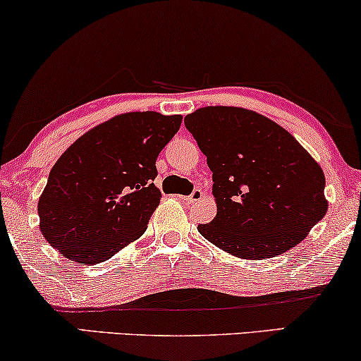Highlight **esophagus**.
I'll return each instance as SVG.
<instances>
[{"instance_id": "1", "label": "esophagus", "mask_w": 361, "mask_h": 361, "mask_svg": "<svg viewBox=\"0 0 361 361\" xmlns=\"http://www.w3.org/2000/svg\"><path fill=\"white\" fill-rule=\"evenodd\" d=\"M202 199V190L200 189H194L190 192L189 195H185V197H182V200H185V202H197V200Z\"/></svg>"}]
</instances>
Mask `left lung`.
Wrapping results in <instances>:
<instances>
[{
  "label": "left lung",
  "instance_id": "obj_1",
  "mask_svg": "<svg viewBox=\"0 0 361 361\" xmlns=\"http://www.w3.org/2000/svg\"><path fill=\"white\" fill-rule=\"evenodd\" d=\"M184 124L212 171L217 215L200 235L242 259H272L307 237L329 209L322 167L292 134L242 107L210 106Z\"/></svg>",
  "mask_w": 361,
  "mask_h": 361
}]
</instances>
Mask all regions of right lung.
<instances>
[{
  "label": "right lung",
  "mask_w": 361,
  "mask_h": 361,
  "mask_svg": "<svg viewBox=\"0 0 361 361\" xmlns=\"http://www.w3.org/2000/svg\"><path fill=\"white\" fill-rule=\"evenodd\" d=\"M182 116L128 112L81 135L49 172L39 228L66 259L99 264L146 232L161 200L159 152Z\"/></svg>",
  "instance_id": "1"
}]
</instances>
